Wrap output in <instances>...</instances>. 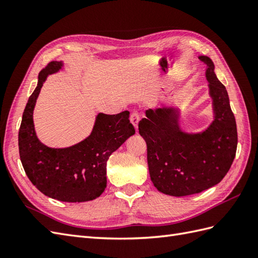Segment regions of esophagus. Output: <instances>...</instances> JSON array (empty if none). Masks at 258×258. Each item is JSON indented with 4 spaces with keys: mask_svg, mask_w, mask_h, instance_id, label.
Wrapping results in <instances>:
<instances>
[{
    "mask_svg": "<svg viewBox=\"0 0 258 258\" xmlns=\"http://www.w3.org/2000/svg\"><path fill=\"white\" fill-rule=\"evenodd\" d=\"M130 119H131V123H132V125L135 127V130H138L139 122H140V115H139V113L134 112V113L131 114Z\"/></svg>",
    "mask_w": 258,
    "mask_h": 258,
    "instance_id": "obj_1",
    "label": "esophagus"
}]
</instances>
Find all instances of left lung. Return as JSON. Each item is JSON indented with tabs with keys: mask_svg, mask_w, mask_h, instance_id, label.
Segmentation results:
<instances>
[{
	"mask_svg": "<svg viewBox=\"0 0 258 258\" xmlns=\"http://www.w3.org/2000/svg\"><path fill=\"white\" fill-rule=\"evenodd\" d=\"M206 65L208 96L213 120L200 132L185 130L182 108L162 106L147 109L140 122V134L147 145V165L152 183L161 193L187 196L218 184L227 174L237 149L236 120L227 91L215 74L212 59L200 55Z\"/></svg>",
	"mask_w": 258,
	"mask_h": 258,
	"instance_id": "left-lung-1",
	"label": "left lung"
}]
</instances>
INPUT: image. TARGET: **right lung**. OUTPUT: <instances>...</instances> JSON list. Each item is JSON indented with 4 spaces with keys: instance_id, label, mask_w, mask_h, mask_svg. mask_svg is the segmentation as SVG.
<instances>
[{
    "instance_id": "add662e5",
    "label": "right lung",
    "mask_w": 258,
    "mask_h": 258,
    "mask_svg": "<svg viewBox=\"0 0 258 258\" xmlns=\"http://www.w3.org/2000/svg\"><path fill=\"white\" fill-rule=\"evenodd\" d=\"M63 69V61H53L38 74L19 131L21 162L32 184L44 195L70 203L93 201L106 187L108 157L135 134V130L128 111L116 115L98 113L90 135L79 143L68 147L43 144L35 132L33 113L47 76Z\"/></svg>"
}]
</instances>
